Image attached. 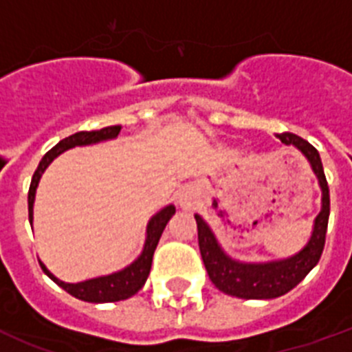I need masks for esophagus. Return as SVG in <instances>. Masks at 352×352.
<instances>
[{
  "label": "esophagus",
  "mask_w": 352,
  "mask_h": 352,
  "mask_svg": "<svg viewBox=\"0 0 352 352\" xmlns=\"http://www.w3.org/2000/svg\"><path fill=\"white\" fill-rule=\"evenodd\" d=\"M179 205L182 208H188L189 210V208L195 205V195H192L189 189H184V191L179 195Z\"/></svg>",
  "instance_id": "34e87169"
}]
</instances>
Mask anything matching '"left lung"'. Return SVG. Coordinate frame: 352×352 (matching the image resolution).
Wrapping results in <instances>:
<instances>
[{
    "mask_svg": "<svg viewBox=\"0 0 352 352\" xmlns=\"http://www.w3.org/2000/svg\"><path fill=\"white\" fill-rule=\"evenodd\" d=\"M277 138L286 145H294L307 157L310 168L316 173L321 188V212L314 221V230L309 242L294 256L286 259L267 263H243L230 258L223 251L210 226L198 214L195 215L198 224V243L201 259L212 284L223 293L243 300H270L283 296L287 291L298 286L312 268L318 265L324 249L326 228L330 217V189L326 182L321 157L316 147L293 133H280Z\"/></svg>",
    "mask_w": 352,
    "mask_h": 352,
    "instance_id": "1",
    "label": "left lung"
}]
</instances>
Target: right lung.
I'll return each mask as SVG.
<instances>
[{
	"mask_svg": "<svg viewBox=\"0 0 352 352\" xmlns=\"http://www.w3.org/2000/svg\"><path fill=\"white\" fill-rule=\"evenodd\" d=\"M121 133V126H107L103 129H98V131H78L75 135L68 138H63L56 147H52L45 156L42 157L40 164H38L36 172H34L33 179H31L30 192H28V210H30V223L33 224V204H34V195H36L38 182L42 179V173L45 172L47 166L52 163L59 154H63L68 148H74L77 145H91L98 144V142H105L117 138V135ZM175 214V207L168 205V207L161 208L156 215L151 217L147 224V236H145L144 251L138 256L131 265H128L122 270L116 272V274L103 275V277L89 278V280H84V283L69 284L63 283L54 274H50L47 270V267L40 261V267L42 270L52 278L54 283L61 286L66 293H69L72 296L78 300H84V302L91 303H107V302H119V300H126L129 296H133L135 293L144 287L145 280L148 277V272H151V265H153V256L156 251L157 242L161 239V233H163L164 226L172 219V215Z\"/></svg>",
	"mask_w": 352,
	"mask_h": 352,
	"instance_id": "1",
	"label": "right lung"
}]
</instances>
